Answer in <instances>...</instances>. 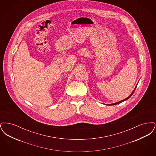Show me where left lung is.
Wrapping results in <instances>:
<instances>
[{"label":"left lung","mask_w":156,"mask_h":156,"mask_svg":"<svg viewBox=\"0 0 156 156\" xmlns=\"http://www.w3.org/2000/svg\"><path fill=\"white\" fill-rule=\"evenodd\" d=\"M136 87H137V85L136 86V87H135V88L133 90V91L132 92V94L129 96V97H127V98H126V99H123V100H122V101H119V102H116V103H114V104H108V105H116V104H119L120 103H122V102H124L125 101H126V100H127L128 99H129L130 97H132V95L133 94L134 92V90H135V89L136 88Z\"/></svg>","instance_id":"8db88e82"}]
</instances>
